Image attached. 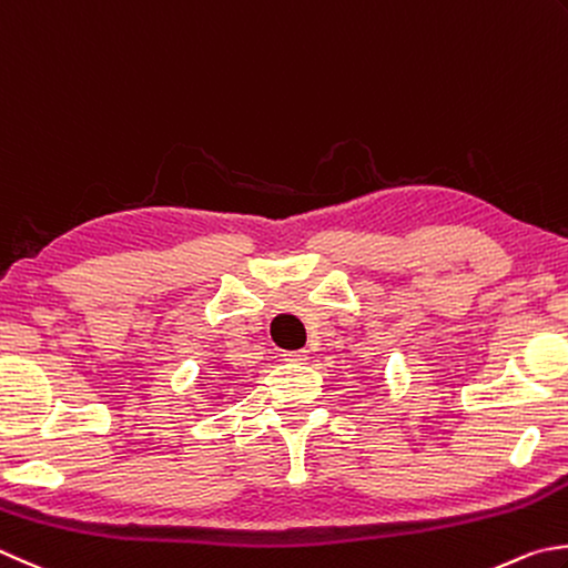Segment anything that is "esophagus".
<instances>
[{
	"instance_id": "34e87169",
	"label": "esophagus",
	"mask_w": 568,
	"mask_h": 568,
	"mask_svg": "<svg viewBox=\"0 0 568 568\" xmlns=\"http://www.w3.org/2000/svg\"><path fill=\"white\" fill-rule=\"evenodd\" d=\"M282 356L288 363H304V361H308V353L306 351H284Z\"/></svg>"
}]
</instances>
